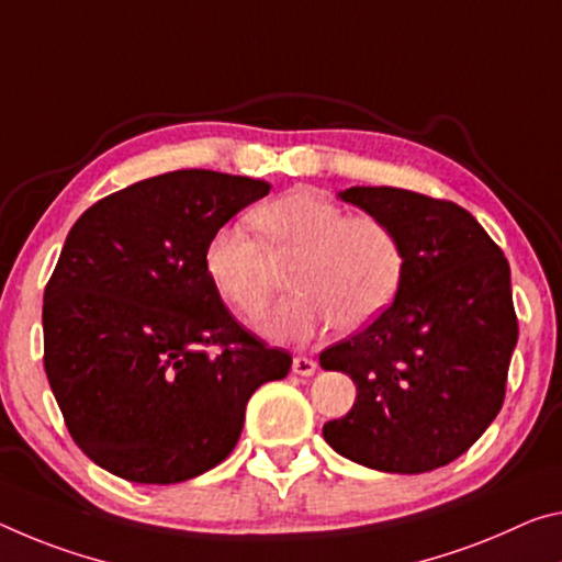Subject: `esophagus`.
Listing matches in <instances>:
<instances>
[{
	"instance_id": "esophagus-1",
	"label": "esophagus",
	"mask_w": 562,
	"mask_h": 562,
	"mask_svg": "<svg viewBox=\"0 0 562 562\" xmlns=\"http://www.w3.org/2000/svg\"><path fill=\"white\" fill-rule=\"evenodd\" d=\"M315 370H317V362L313 358H307V355H297V358L292 360V372H295V375L310 378L315 375Z\"/></svg>"
}]
</instances>
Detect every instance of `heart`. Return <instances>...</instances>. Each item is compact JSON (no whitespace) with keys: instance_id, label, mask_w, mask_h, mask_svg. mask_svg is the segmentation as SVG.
Instances as JSON below:
<instances>
[{"instance_id":"heart-1","label":"heart","mask_w":562,"mask_h":562,"mask_svg":"<svg viewBox=\"0 0 562 562\" xmlns=\"http://www.w3.org/2000/svg\"><path fill=\"white\" fill-rule=\"evenodd\" d=\"M262 239L225 225L204 247V272L229 305L247 317L272 300L274 262L295 260V295L267 315L260 329L272 340H313L327 327L355 333L393 305L405 280L407 252L393 225L372 215H347L340 204L295 190L252 215Z\"/></svg>"}]
</instances>
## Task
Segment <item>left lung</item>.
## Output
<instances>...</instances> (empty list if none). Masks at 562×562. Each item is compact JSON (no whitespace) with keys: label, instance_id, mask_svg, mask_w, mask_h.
<instances>
[{"label":"left lung","instance_id":"left-lung-1","mask_svg":"<svg viewBox=\"0 0 562 562\" xmlns=\"http://www.w3.org/2000/svg\"><path fill=\"white\" fill-rule=\"evenodd\" d=\"M340 198L403 237L405 280L385 313L319 352L358 400L323 435L342 458L382 473H430L460 458L501 413L518 342L510 265L480 222L448 200L397 187Z\"/></svg>","mask_w":562,"mask_h":562}]
</instances>
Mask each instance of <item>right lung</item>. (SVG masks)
I'll return each instance as SVG.
<instances>
[{
  "label": "right lung",
  "mask_w": 562,
  "mask_h": 562,
  "mask_svg": "<svg viewBox=\"0 0 562 562\" xmlns=\"http://www.w3.org/2000/svg\"><path fill=\"white\" fill-rule=\"evenodd\" d=\"M270 192L177 169L92 204L44 288V370L85 456L130 483L198 477L235 450L247 400L292 355L237 323L204 272L215 229Z\"/></svg>",
  "instance_id": "obj_1"
}]
</instances>
